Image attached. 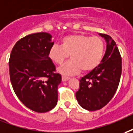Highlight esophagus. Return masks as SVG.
<instances>
[{"label": "esophagus", "mask_w": 133, "mask_h": 133, "mask_svg": "<svg viewBox=\"0 0 133 133\" xmlns=\"http://www.w3.org/2000/svg\"><path fill=\"white\" fill-rule=\"evenodd\" d=\"M69 79H70V77L65 76H62V80H63V82H66V81L69 80Z\"/></svg>", "instance_id": "esophagus-1"}]
</instances>
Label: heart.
Returning <instances> with one entry per match:
<instances>
[{
    "label": "heart",
    "instance_id": "obj_1",
    "mask_svg": "<svg viewBox=\"0 0 133 133\" xmlns=\"http://www.w3.org/2000/svg\"><path fill=\"white\" fill-rule=\"evenodd\" d=\"M104 51V41L101 38L76 34L64 37L61 46L53 45L49 55L57 65H62L70 55L71 59L58 69L60 74L70 76L81 70L89 72L96 68L103 59Z\"/></svg>",
    "mask_w": 133,
    "mask_h": 133
}]
</instances>
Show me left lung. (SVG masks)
<instances>
[{
	"instance_id": "8db88e82",
	"label": "left lung",
	"mask_w": 133,
	"mask_h": 133,
	"mask_svg": "<svg viewBox=\"0 0 133 133\" xmlns=\"http://www.w3.org/2000/svg\"><path fill=\"white\" fill-rule=\"evenodd\" d=\"M99 35L106 41V50L101 64L80 79L76 92L78 104L88 111L103 108L114 97L122 74V57L115 41L106 34Z\"/></svg>"
}]
</instances>
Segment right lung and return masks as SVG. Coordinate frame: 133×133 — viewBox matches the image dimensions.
Wrapping results in <instances>:
<instances>
[{
  "label": "right lung",
  "mask_w": 133,
  "mask_h": 133,
  "mask_svg": "<svg viewBox=\"0 0 133 133\" xmlns=\"http://www.w3.org/2000/svg\"><path fill=\"white\" fill-rule=\"evenodd\" d=\"M54 45L47 32L30 34L17 41L10 55V79L14 91L27 108L38 113L49 111L57 103L61 75L49 57Z\"/></svg>",
  "instance_id": "obj_1"
}]
</instances>
